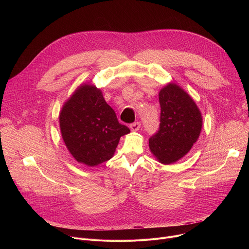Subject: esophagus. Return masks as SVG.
Returning a JSON list of instances; mask_svg holds the SVG:
<instances>
[{
  "mask_svg": "<svg viewBox=\"0 0 249 249\" xmlns=\"http://www.w3.org/2000/svg\"><path fill=\"white\" fill-rule=\"evenodd\" d=\"M140 127H141V123L140 122H135V123L130 125V130L132 132H137L140 129Z\"/></svg>",
  "mask_w": 249,
  "mask_h": 249,
  "instance_id": "obj_1",
  "label": "esophagus"
}]
</instances>
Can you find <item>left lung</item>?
I'll use <instances>...</instances> for the list:
<instances>
[{
	"label": "left lung",
	"instance_id": "1",
	"mask_svg": "<svg viewBox=\"0 0 249 249\" xmlns=\"http://www.w3.org/2000/svg\"><path fill=\"white\" fill-rule=\"evenodd\" d=\"M159 99L160 130L150 138L149 147L159 162L171 164L182 159L196 143L203 118L193 98L174 83L160 90Z\"/></svg>",
	"mask_w": 249,
	"mask_h": 249
}]
</instances>
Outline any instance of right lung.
Listing matches in <instances>:
<instances>
[{"label":"right lung","instance_id":"1","mask_svg":"<svg viewBox=\"0 0 249 249\" xmlns=\"http://www.w3.org/2000/svg\"><path fill=\"white\" fill-rule=\"evenodd\" d=\"M64 143L79 162L89 167L109 160L119 140L130 130L118 122L100 89L82 84L62 106L59 114Z\"/></svg>","mask_w":249,"mask_h":249}]
</instances>
